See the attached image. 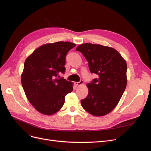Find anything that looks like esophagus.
<instances>
[{"label":"esophagus","mask_w":151,"mask_h":151,"mask_svg":"<svg viewBox=\"0 0 151 151\" xmlns=\"http://www.w3.org/2000/svg\"><path fill=\"white\" fill-rule=\"evenodd\" d=\"M84 83L83 82V80H81L80 82H75V84L76 86H81V85H83Z\"/></svg>","instance_id":"esophagus-1"}]
</instances>
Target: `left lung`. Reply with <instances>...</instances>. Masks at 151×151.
<instances>
[{"instance_id":"obj_1","label":"left lung","mask_w":151,"mask_h":151,"mask_svg":"<svg viewBox=\"0 0 151 151\" xmlns=\"http://www.w3.org/2000/svg\"><path fill=\"white\" fill-rule=\"evenodd\" d=\"M76 50L88 62L91 72L98 75L87 84L89 93L81 100V106L93 116L106 115L116 108L126 88V61L115 49L101 45L84 43Z\"/></svg>"}]
</instances>
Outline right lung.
Segmentation results:
<instances>
[{"label": "right lung", "instance_id": "obj_1", "mask_svg": "<svg viewBox=\"0 0 151 151\" xmlns=\"http://www.w3.org/2000/svg\"><path fill=\"white\" fill-rule=\"evenodd\" d=\"M76 46L68 42L47 43L38 47L26 58L21 84L26 96L37 111L51 116L61 109L66 95L73 91V83L58 73H64L67 52Z\"/></svg>", "mask_w": 151, "mask_h": 151}]
</instances>
